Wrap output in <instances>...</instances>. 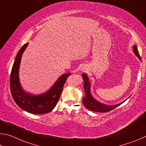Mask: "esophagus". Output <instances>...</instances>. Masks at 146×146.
Wrapping results in <instances>:
<instances>
[{
    "instance_id": "esophagus-1",
    "label": "esophagus",
    "mask_w": 146,
    "mask_h": 146,
    "mask_svg": "<svg viewBox=\"0 0 146 146\" xmlns=\"http://www.w3.org/2000/svg\"><path fill=\"white\" fill-rule=\"evenodd\" d=\"M81 70H83V71H85V70H86V68L85 67V66H84V67H82V69H81Z\"/></svg>"
}]
</instances>
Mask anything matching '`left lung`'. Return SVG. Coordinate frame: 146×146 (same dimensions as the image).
<instances>
[{
    "label": "left lung",
    "mask_w": 146,
    "mask_h": 146,
    "mask_svg": "<svg viewBox=\"0 0 146 146\" xmlns=\"http://www.w3.org/2000/svg\"><path fill=\"white\" fill-rule=\"evenodd\" d=\"M133 52L137 57L141 61V58H140V56L139 55V51H138L137 47L136 45L133 46ZM82 77L84 80L83 87L84 91H85V96H84V98L83 99V103L84 106H85L88 110H89L96 112H108L112 110L117 108V107L119 106V105H121L122 103H123L124 102L126 101V100H127V99H126L125 101H122V103L117 104H115V105H108V104L101 103L100 101H98L97 99L94 98L90 92L91 85L90 81H89L88 76L86 75V74L83 73Z\"/></svg>",
    "instance_id": "1"
}]
</instances>
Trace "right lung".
I'll return each instance as SVG.
<instances>
[{"mask_svg": "<svg viewBox=\"0 0 146 146\" xmlns=\"http://www.w3.org/2000/svg\"><path fill=\"white\" fill-rule=\"evenodd\" d=\"M28 43L22 46L15 58L10 76V88L13 98L16 104L24 110L34 114L48 113L54 108L60 98L63 85L71 73L60 76L54 84L45 92L35 95L23 89L19 79V68L22 56Z\"/></svg>", "mask_w": 146, "mask_h": 146, "instance_id": "right-lung-1", "label": "right lung"}]
</instances>
